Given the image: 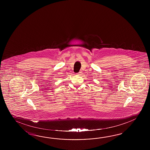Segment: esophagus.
<instances>
[{
  "mask_svg": "<svg viewBox=\"0 0 150 150\" xmlns=\"http://www.w3.org/2000/svg\"><path fill=\"white\" fill-rule=\"evenodd\" d=\"M81 73H82V72H81V71H80L79 72V73H78V76H80V75H81Z\"/></svg>",
  "mask_w": 150,
  "mask_h": 150,
  "instance_id": "1",
  "label": "esophagus"
}]
</instances>
